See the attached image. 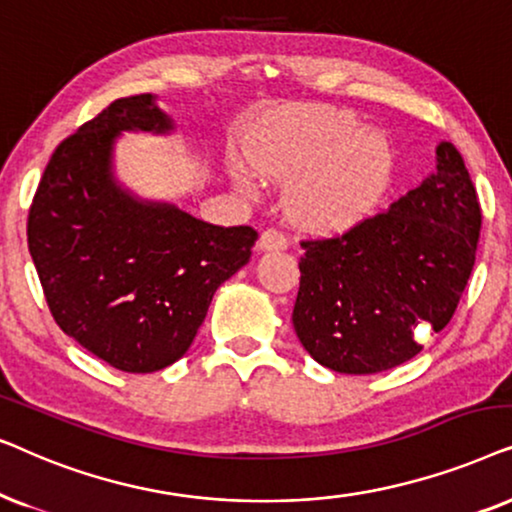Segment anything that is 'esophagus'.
Returning <instances> with one entry per match:
<instances>
[{
    "instance_id": "obj_1",
    "label": "esophagus",
    "mask_w": 512,
    "mask_h": 512,
    "mask_svg": "<svg viewBox=\"0 0 512 512\" xmlns=\"http://www.w3.org/2000/svg\"><path fill=\"white\" fill-rule=\"evenodd\" d=\"M285 245H288V238H285L283 231H278V229L262 231L260 250H283Z\"/></svg>"
}]
</instances>
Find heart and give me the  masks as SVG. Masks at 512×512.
Listing matches in <instances>:
<instances>
[{
  "mask_svg": "<svg viewBox=\"0 0 512 512\" xmlns=\"http://www.w3.org/2000/svg\"><path fill=\"white\" fill-rule=\"evenodd\" d=\"M356 127L344 109H306L262 142L252 161L267 177L295 175L313 162L290 189L292 208L306 222H346L377 201L391 173L388 140ZM243 187L250 185L243 180Z\"/></svg>",
  "mask_w": 512,
  "mask_h": 512,
  "instance_id": "obj_1",
  "label": "heart"
}]
</instances>
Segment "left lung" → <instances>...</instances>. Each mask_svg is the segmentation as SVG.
I'll return each instance as SVG.
<instances>
[{
	"label": "left lung",
	"mask_w": 512,
	"mask_h": 512,
	"mask_svg": "<svg viewBox=\"0 0 512 512\" xmlns=\"http://www.w3.org/2000/svg\"><path fill=\"white\" fill-rule=\"evenodd\" d=\"M478 194L452 142L435 173L384 213L302 241L292 325L309 356L342 374H377L424 349L452 320L478 250Z\"/></svg>",
	"instance_id": "1"
}]
</instances>
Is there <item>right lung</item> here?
I'll return each instance as SVG.
<instances>
[{"instance_id":"right-lung-1","label":"right lung","mask_w":512,"mask_h":512,"mask_svg":"<svg viewBox=\"0 0 512 512\" xmlns=\"http://www.w3.org/2000/svg\"><path fill=\"white\" fill-rule=\"evenodd\" d=\"M121 131L168 133L173 121L152 93L131 95L60 142L32 199L27 248L60 330L117 370L147 374L185 356L257 231L133 196L112 170Z\"/></svg>"}]
</instances>
